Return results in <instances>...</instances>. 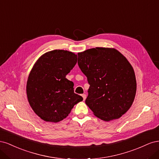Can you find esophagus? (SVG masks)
I'll return each mask as SVG.
<instances>
[{"label":"esophagus","mask_w":159,"mask_h":159,"mask_svg":"<svg viewBox=\"0 0 159 159\" xmlns=\"http://www.w3.org/2000/svg\"><path fill=\"white\" fill-rule=\"evenodd\" d=\"M81 96H82L84 100H85L86 99V95L85 94H84H84H81Z\"/></svg>","instance_id":"1"}]
</instances>
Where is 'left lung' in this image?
<instances>
[{"mask_svg": "<svg viewBox=\"0 0 159 159\" xmlns=\"http://www.w3.org/2000/svg\"><path fill=\"white\" fill-rule=\"evenodd\" d=\"M78 64L89 84L85 103L105 121L121 117L135 97L137 81L132 66L118 50L95 48L78 54Z\"/></svg>", "mask_w": 159, "mask_h": 159, "instance_id": "1", "label": "left lung"}]
</instances>
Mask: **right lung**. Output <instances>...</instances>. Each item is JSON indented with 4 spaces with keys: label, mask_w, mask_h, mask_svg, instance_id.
I'll use <instances>...</instances> for the list:
<instances>
[{
    "label": "right lung",
    "mask_w": 159,
    "mask_h": 159,
    "mask_svg": "<svg viewBox=\"0 0 159 159\" xmlns=\"http://www.w3.org/2000/svg\"><path fill=\"white\" fill-rule=\"evenodd\" d=\"M77 59L73 52L54 50L41 56L34 65L26 84L27 98L34 111L44 121H61L83 100L74 93V83L66 78Z\"/></svg>",
    "instance_id": "right-lung-1"
}]
</instances>
